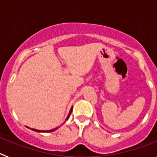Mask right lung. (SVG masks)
<instances>
[{
  "label": "right lung",
  "instance_id": "add662e5",
  "mask_svg": "<svg viewBox=\"0 0 157 157\" xmlns=\"http://www.w3.org/2000/svg\"><path fill=\"white\" fill-rule=\"evenodd\" d=\"M72 109H73V108H71V109L70 112H69V114H68V116H67V120H68L69 117H70L71 114V112H72ZM33 130H34V131H37V132H52V131H53L55 129H53V130H48V131H44V130H35V129H32Z\"/></svg>",
  "mask_w": 157,
  "mask_h": 157
}]
</instances>
